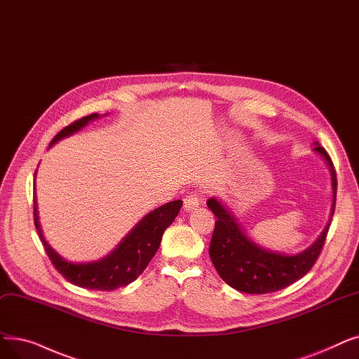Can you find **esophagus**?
<instances>
[{"mask_svg":"<svg viewBox=\"0 0 359 359\" xmlns=\"http://www.w3.org/2000/svg\"><path fill=\"white\" fill-rule=\"evenodd\" d=\"M201 205V196L199 194H191L183 199V207L186 211H192Z\"/></svg>","mask_w":359,"mask_h":359,"instance_id":"1","label":"esophagus"}]
</instances>
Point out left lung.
I'll use <instances>...</instances> for the list:
<instances>
[{
    "instance_id": "1",
    "label": "left lung",
    "mask_w": 359,
    "mask_h": 359,
    "mask_svg": "<svg viewBox=\"0 0 359 359\" xmlns=\"http://www.w3.org/2000/svg\"><path fill=\"white\" fill-rule=\"evenodd\" d=\"M317 144V142H316ZM327 161L332 173L333 183V207L336 205L337 179L333 161L327 151L317 145L314 148ZM208 208L217 217L212 238L210 243V258L214 267L224 282L239 292L261 294L282 290L296 280L302 278L318 259L321 249L325 243L327 233L332 223L325 226L318 239L304 252L296 255H285L264 249L249 239L242 226L236 222L235 215L223 207L220 201L210 198Z\"/></svg>"
}]
</instances>
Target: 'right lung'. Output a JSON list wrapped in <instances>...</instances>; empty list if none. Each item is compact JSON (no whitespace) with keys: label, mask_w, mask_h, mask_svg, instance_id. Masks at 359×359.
<instances>
[{"label":"right lung","mask_w":359,"mask_h":359,"mask_svg":"<svg viewBox=\"0 0 359 359\" xmlns=\"http://www.w3.org/2000/svg\"><path fill=\"white\" fill-rule=\"evenodd\" d=\"M98 117L97 113H93L73 121L54 136L50 147L60 139L81 130L90 120ZM182 204L183 201L180 199L171 201L147 214L111 254L100 261L86 264H73L63 259L46 243L38 222L36 199H34V222L46 255L51 259L55 270L67 282L90 290L110 292L121 286H128L142 274L155 252L158 251L164 230L175 222Z\"/></svg>","instance_id":"add662e5"}]
</instances>
